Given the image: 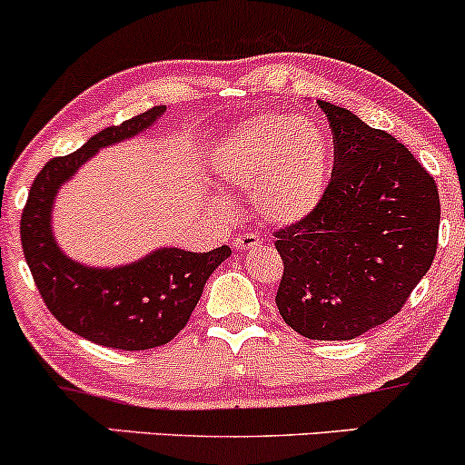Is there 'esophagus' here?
I'll return each instance as SVG.
<instances>
[{
    "label": "esophagus",
    "mask_w": 465,
    "mask_h": 465,
    "mask_svg": "<svg viewBox=\"0 0 465 465\" xmlns=\"http://www.w3.org/2000/svg\"><path fill=\"white\" fill-rule=\"evenodd\" d=\"M260 244V238L253 236V233H241V236H236V241H233V249H238V252H242V249H253Z\"/></svg>",
    "instance_id": "obj_1"
}]
</instances>
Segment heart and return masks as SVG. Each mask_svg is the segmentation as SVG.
Wrapping results in <instances>:
<instances>
[{
    "mask_svg": "<svg viewBox=\"0 0 465 465\" xmlns=\"http://www.w3.org/2000/svg\"><path fill=\"white\" fill-rule=\"evenodd\" d=\"M331 141L311 119L258 114L236 124L209 152V172L223 190H249L264 221L295 224L322 203L331 172ZM227 209V198H213Z\"/></svg>",
    "mask_w": 465,
    "mask_h": 465,
    "instance_id": "heart-1",
    "label": "heart"
}]
</instances>
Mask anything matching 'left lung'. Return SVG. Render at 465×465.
<instances>
[{
    "instance_id": "1",
    "label": "left lung",
    "mask_w": 465,
    "mask_h": 465,
    "mask_svg": "<svg viewBox=\"0 0 465 465\" xmlns=\"http://www.w3.org/2000/svg\"><path fill=\"white\" fill-rule=\"evenodd\" d=\"M333 130V176L304 221L275 232L280 315L309 340H353L400 313L430 269L440 193L411 152L353 112L318 101Z\"/></svg>"
}]
</instances>
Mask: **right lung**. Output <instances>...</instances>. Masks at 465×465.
Returning <instances> with one entry per match:
<instances>
[{"instance_id": "1", "label": "right lung", "mask_w": 465, "mask_h": 465, "mask_svg": "<svg viewBox=\"0 0 465 465\" xmlns=\"http://www.w3.org/2000/svg\"><path fill=\"white\" fill-rule=\"evenodd\" d=\"M165 110L156 105L125 124L105 127L73 154L45 163L22 213L24 256L45 307L68 331L110 349L145 351L176 338L209 275L232 256L227 244L207 253L158 247L119 267H90L65 256L54 238L53 209L61 187L99 150L147 132Z\"/></svg>"}]
</instances>
